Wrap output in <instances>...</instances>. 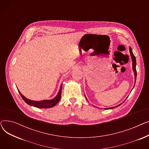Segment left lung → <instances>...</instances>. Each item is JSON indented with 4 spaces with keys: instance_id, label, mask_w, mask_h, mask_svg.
I'll return each instance as SVG.
<instances>
[{
    "instance_id": "obj_1",
    "label": "left lung",
    "mask_w": 149,
    "mask_h": 149,
    "mask_svg": "<svg viewBox=\"0 0 149 149\" xmlns=\"http://www.w3.org/2000/svg\"><path fill=\"white\" fill-rule=\"evenodd\" d=\"M129 51H130V56H131V58H132V68H133V70H134V75H135V81H136V58L135 57V56L134 55V54H133V52H132V48H130V47H129ZM134 84V86H135ZM127 99V98H126ZM87 100V99H86ZM124 100V101H125ZM123 101V102H124ZM121 103V104H118V106H114V107H109V108H105V109H114L115 107H117L118 106H120L121 104H122Z\"/></svg>"
}]
</instances>
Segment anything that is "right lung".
<instances>
[{
	"label": "right lung",
	"instance_id": "obj_1",
	"mask_svg": "<svg viewBox=\"0 0 149 149\" xmlns=\"http://www.w3.org/2000/svg\"><path fill=\"white\" fill-rule=\"evenodd\" d=\"M61 89H62V84H61V86L59 90L58 93H57V95L56 97L54 98L52 100H42V101H33V100H31L28 98H26L25 96H23L22 93L19 92L20 95H21L22 98L23 100L25 101V102L26 103L32 106L37 108H50L54 106H56L60 101L61 98Z\"/></svg>",
	"mask_w": 149,
	"mask_h": 149
}]
</instances>
